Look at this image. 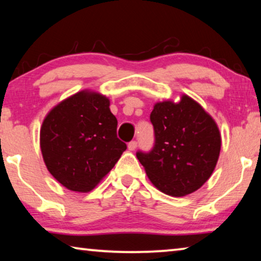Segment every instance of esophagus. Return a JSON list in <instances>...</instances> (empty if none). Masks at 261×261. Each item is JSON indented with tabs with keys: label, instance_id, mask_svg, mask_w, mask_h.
<instances>
[{
	"label": "esophagus",
	"instance_id": "esophagus-1",
	"mask_svg": "<svg viewBox=\"0 0 261 261\" xmlns=\"http://www.w3.org/2000/svg\"><path fill=\"white\" fill-rule=\"evenodd\" d=\"M136 147H138V141H135V140H133V141H130L129 143H128V149L129 150H134Z\"/></svg>",
	"mask_w": 261,
	"mask_h": 261
}]
</instances>
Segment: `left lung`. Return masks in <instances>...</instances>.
I'll return each mask as SVG.
<instances>
[{"mask_svg": "<svg viewBox=\"0 0 261 261\" xmlns=\"http://www.w3.org/2000/svg\"><path fill=\"white\" fill-rule=\"evenodd\" d=\"M154 144L136 158L159 190L174 197L196 191L214 171L220 151L216 122L188 95L181 101L159 102L150 113Z\"/></svg>", "mask_w": 261, "mask_h": 261, "instance_id": "left-lung-1", "label": "left lung"}]
</instances>
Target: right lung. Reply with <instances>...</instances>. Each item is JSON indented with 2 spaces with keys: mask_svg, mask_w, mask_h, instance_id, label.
Here are the masks:
<instances>
[{
  "mask_svg": "<svg viewBox=\"0 0 261 261\" xmlns=\"http://www.w3.org/2000/svg\"><path fill=\"white\" fill-rule=\"evenodd\" d=\"M117 126L103 95L83 91L64 100L42 125L41 149L47 170L67 189L92 190L127 149Z\"/></svg>",
  "mask_w": 261,
  "mask_h": 261,
  "instance_id": "obj_1",
  "label": "right lung"
}]
</instances>
